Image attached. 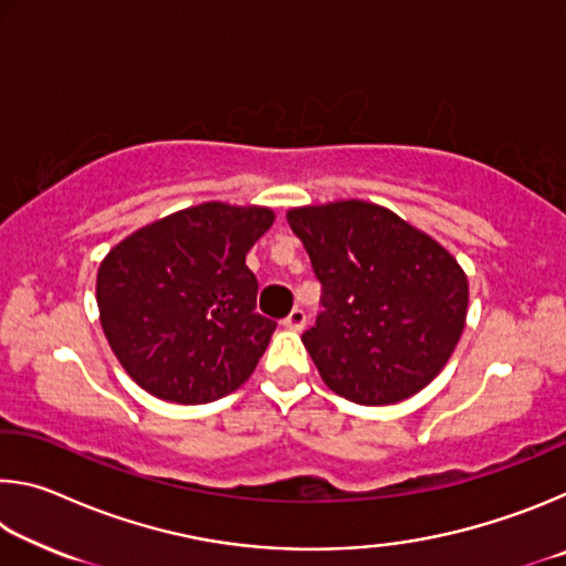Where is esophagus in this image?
Here are the masks:
<instances>
[{
  "label": "esophagus",
  "instance_id": "34e87169",
  "mask_svg": "<svg viewBox=\"0 0 566 566\" xmlns=\"http://www.w3.org/2000/svg\"><path fill=\"white\" fill-rule=\"evenodd\" d=\"M286 329H292V332H302L304 329V324H306V314H304V310H292L290 314H286V319L282 322Z\"/></svg>",
  "mask_w": 566,
  "mask_h": 566
}]
</instances>
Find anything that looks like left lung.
<instances>
[{
	"label": "left lung",
	"instance_id": "1",
	"mask_svg": "<svg viewBox=\"0 0 566 566\" xmlns=\"http://www.w3.org/2000/svg\"><path fill=\"white\" fill-rule=\"evenodd\" d=\"M322 282L324 312L302 334L334 395L367 407L424 389L467 324L469 282L421 229L364 199L286 212Z\"/></svg>",
	"mask_w": 566,
	"mask_h": 566
}]
</instances>
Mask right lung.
Returning a JSON list of instances; mask_svg holds the SVG:
<instances>
[{
  "label": "right lung",
  "instance_id": "right-lung-1",
  "mask_svg": "<svg viewBox=\"0 0 566 566\" xmlns=\"http://www.w3.org/2000/svg\"><path fill=\"white\" fill-rule=\"evenodd\" d=\"M274 224L270 207L205 202L124 237L97 272L114 357L151 397L205 405L252 377L276 324L254 312L247 252Z\"/></svg>",
  "mask_w": 566,
  "mask_h": 566
}]
</instances>
